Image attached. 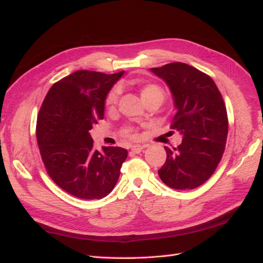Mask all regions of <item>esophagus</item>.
Wrapping results in <instances>:
<instances>
[{
    "instance_id": "34e87169",
    "label": "esophagus",
    "mask_w": 263,
    "mask_h": 263,
    "mask_svg": "<svg viewBox=\"0 0 263 263\" xmlns=\"http://www.w3.org/2000/svg\"><path fill=\"white\" fill-rule=\"evenodd\" d=\"M144 148H145V146L135 145V146H133V147H132V151H133L134 154H139V153H141L142 150H144Z\"/></svg>"
}]
</instances>
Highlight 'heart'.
Listing matches in <instances>:
<instances>
[{
  "instance_id": "heart-1",
  "label": "heart",
  "mask_w": 263,
  "mask_h": 263,
  "mask_svg": "<svg viewBox=\"0 0 263 263\" xmlns=\"http://www.w3.org/2000/svg\"><path fill=\"white\" fill-rule=\"evenodd\" d=\"M139 93L141 99L144 100L145 103L151 101V100H158L162 102L164 99V91L160 85L156 83H142L139 86ZM121 95V87L114 86L109 90V92L106 95L105 104L107 107L114 106ZM121 135L125 138L135 139L137 137V129L134 126H125L121 130Z\"/></svg>"
}]
</instances>
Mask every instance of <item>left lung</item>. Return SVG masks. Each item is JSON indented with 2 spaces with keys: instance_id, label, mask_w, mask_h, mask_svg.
I'll return each instance as SVG.
<instances>
[{
  "instance_id": "left-lung-1",
  "label": "left lung",
  "mask_w": 263,
  "mask_h": 263,
  "mask_svg": "<svg viewBox=\"0 0 263 263\" xmlns=\"http://www.w3.org/2000/svg\"><path fill=\"white\" fill-rule=\"evenodd\" d=\"M150 70L170 87L176 106L171 129L183 136L177 148L164 147L166 160L158 174L174 190L195 189L212 177L225 151L228 117L224 100L210 76L186 63Z\"/></svg>"
}]
</instances>
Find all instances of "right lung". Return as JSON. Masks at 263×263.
<instances>
[{"instance_id":"1","label":"right lung","mask_w":263,"mask_h":263,"mask_svg":"<svg viewBox=\"0 0 263 263\" xmlns=\"http://www.w3.org/2000/svg\"><path fill=\"white\" fill-rule=\"evenodd\" d=\"M123 74L76 71L50 87L39 109L36 137L47 173L76 197H105L119 178L127 150L103 147L100 153L89 130L104 117L106 95Z\"/></svg>"}]
</instances>
